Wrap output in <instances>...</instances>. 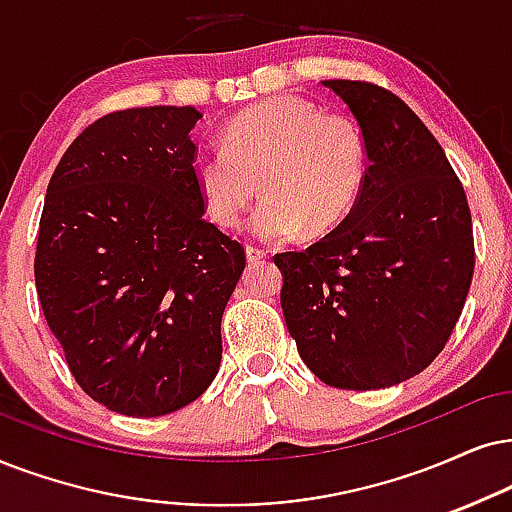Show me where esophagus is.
<instances>
[{"mask_svg":"<svg viewBox=\"0 0 512 512\" xmlns=\"http://www.w3.org/2000/svg\"><path fill=\"white\" fill-rule=\"evenodd\" d=\"M264 257H267V252H264V250L252 248V245H245V260H248V264L260 262V260H264Z\"/></svg>","mask_w":512,"mask_h":512,"instance_id":"1","label":"esophagus"}]
</instances>
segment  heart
<instances>
[{
	"label": "heart",
	"mask_w": 512,
	"mask_h": 512,
	"mask_svg": "<svg viewBox=\"0 0 512 512\" xmlns=\"http://www.w3.org/2000/svg\"><path fill=\"white\" fill-rule=\"evenodd\" d=\"M366 172L359 127L300 96L245 108L226 122L224 144H200L191 155L196 189L222 229L241 224L262 181L267 198L250 219L260 241L333 231L359 203Z\"/></svg>",
	"instance_id": "obj_1"
}]
</instances>
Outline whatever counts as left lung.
<instances>
[{
    "instance_id": "1",
    "label": "left lung",
    "mask_w": 512,
    "mask_h": 512,
    "mask_svg": "<svg viewBox=\"0 0 512 512\" xmlns=\"http://www.w3.org/2000/svg\"><path fill=\"white\" fill-rule=\"evenodd\" d=\"M352 111L368 172L352 215L304 252H281V307L309 371L342 390L404 383L442 352L468 297L475 245L465 191L399 96L323 80Z\"/></svg>"
}]
</instances>
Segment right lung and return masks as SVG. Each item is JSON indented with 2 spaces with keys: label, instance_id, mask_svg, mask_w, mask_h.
<instances>
[{
  "label": "right lung",
  "instance_id": "1",
  "mask_svg": "<svg viewBox=\"0 0 512 512\" xmlns=\"http://www.w3.org/2000/svg\"><path fill=\"white\" fill-rule=\"evenodd\" d=\"M193 106L129 108L77 137L49 181L35 255L42 312L108 411L165 416L208 390L241 243L203 217Z\"/></svg>",
  "mask_w": 512,
  "mask_h": 512
}]
</instances>
